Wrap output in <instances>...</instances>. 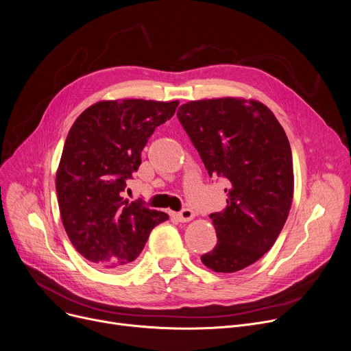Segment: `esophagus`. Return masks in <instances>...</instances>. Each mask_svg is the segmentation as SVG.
Masks as SVG:
<instances>
[{"instance_id":"34e87169","label":"esophagus","mask_w":351,"mask_h":351,"mask_svg":"<svg viewBox=\"0 0 351 351\" xmlns=\"http://www.w3.org/2000/svg\"><path fill=\"white\" fill-rule=\"evenodd\" d=\"M176 217H177V219H178L180 222H190V221L194 219L195 213H194L193 209L185 208V209H182L181 212H178V213L176 215Z\"/></svg>"}]
</instances>
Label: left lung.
<instances>
[{
  "label": "left lung",
  "instance_id": "obj_1",
  "mask_svg": "<svg viewBox=\"0 0 351 351\" xmlns=\"http://www.w3.org/2000/svg\"><path fill=\"white\" fill-rule=\"evenodd\" d=\"M177 117L209 176L226 180L228 199L209 215L218 243L201 257L215 273H236L273 247L293 197L285 130L263 102L223 97L185 102Z\"/></svg>",
  "mask_w": 351,
  "mask_h": 351
}]
</instances>
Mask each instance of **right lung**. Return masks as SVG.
<instances>
[{"mask_svg": "<svg viewBox=\"0 0 351 351\" xmlns=\"http://www.w3.org/2000/svg\"><path fill=\"white\" fill-rule=\"evenodd\" d=\"M180 101L108 99L88 106L69 130L56 173L64 230L74 249L108 271H121L169 215L123 199L154 129Z\"/></svg>", "mask_w": 351, "mask_h": 351, "instance_id": "obj_1", "label": "right lung"}]
</instances>
